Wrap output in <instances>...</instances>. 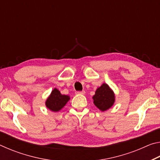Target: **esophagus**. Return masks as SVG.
<instances>
[{
  "mask_svg": "<svg viewBox=\"0 0 160 160\" xmlns=\"http://www.w3.org/2000/svg\"><path fill=\"white\" fill-rule=\"evenodd\" d=\"M76 94H85V91H78V92H76Z\"/></svg>",
  "mask_w": 160,
  "mask_h": 160,
  "instance_id": "1",
  "label": "esophagus"
}]
</instances>
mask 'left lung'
I'll return each mask as SVG.
<instances>
[{
	"label": "left lung",
	"instance_id": "obj_1",
	"mask_svg": "<svg viewBox=\"0 0 160 160\" xmlns=\"http://www.w3.org/2000/svg\"><path fill=\"white\" fill-rule=\"evenodd\" d=\"M92 99L94 105L102 112H104L113 106L115 102V95L109 85L103 83L97 89Z\"/></svg>",
	"mask_w": 160,
	"mask_h": 160
}]
</instances>
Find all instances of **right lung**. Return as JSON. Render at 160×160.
I'll return each instance as SVG.
<instances>
[{"label":"right lung","mask_w":160,"mask_h":160,"mask_svg":"<svg viewBox=\"0 0 160 160\" xmlns=\"http://www.w3.org/2000/svg\"><path fill=\"white\" fill-rule=\"evenodd\" d=\"M69 96L61 94L60 91L56 88H54L46 101V106L48 109L56 112L60 111L69 101Z\"/></svg>","instance_id":"add662e5"}]
</instances>
